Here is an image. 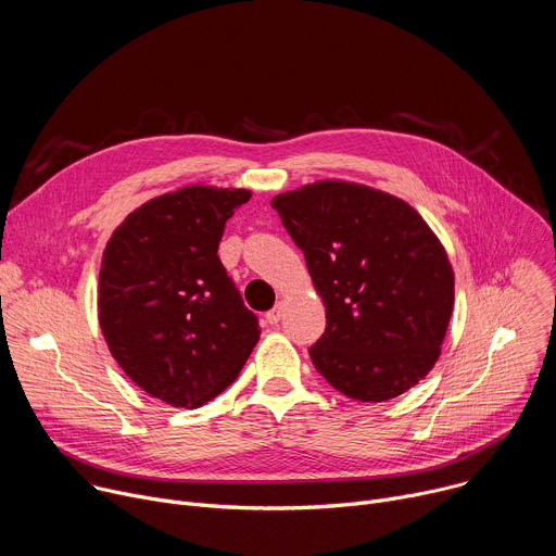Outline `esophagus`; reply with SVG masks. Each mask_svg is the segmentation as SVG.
<instances>
[{
    "mask_svg": "<svg viewBox=\"0 0 556 556\" xmlns=\"http://www.w3.org/2000/svg\"><path fill=\"white\" fill-rule=\"evenodd\" d=\"M279 319H281V305H275L273 309L266 312V321H268L270 326H277Z\"/></svg>",
    "mask_w": 556,
    "mask_h": 556,
    "instance_id": "obj_1",
    "label": "esophagus"
}]
</instances>
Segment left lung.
Masks as SVG:
<instances>
[{"label":"left lung","mask_w":556,"mask_h":556,"mask_svg":"<svg viewBox=\"0 0 556 556\" xmlns=\"http://www.w3.org/2000/svg\"><path fill=\"white\" fill-rule=\"evenodd\" d=\"M326 305L309 358L337 391L382 403L418 384L444 341L455 279L444 247L405 200L321 180L273 198Z\"/></svg>","instance_id":"1"}]
</instances>
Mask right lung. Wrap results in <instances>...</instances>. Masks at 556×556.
Instances as JSON below:
<instances>
[{
  "mask_svg": "<svg viewBox=\"0 0 556 556\" xmlns=\"http://www.w3.org/2000/svg\"><path fill=\"white\" fill-rule=\"evenodd\" d=\"M247 189L191 185L157 195L112 232L99 324L123 371L153 399L195 409L222 393L260 341L257 316L217 257Z\"/></svg>",
  "mask_w": 556,
  "mask_h": 556,
  "instance_id": "add662e5",
  "label": "right lung"
}]
</instances>
